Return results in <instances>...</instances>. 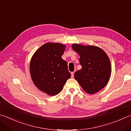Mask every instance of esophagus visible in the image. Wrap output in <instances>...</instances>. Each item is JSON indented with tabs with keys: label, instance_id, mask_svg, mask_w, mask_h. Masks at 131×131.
Here are the masks:
<instances>
[{
	"label": "esophagus",
	"instance_id": "esophagus-1",
	"mask_svg": "<svg viewBox=\"0 0 131 131\" xmlns=\"http://www.w3.org/2000/svg\"><path fill=\"white\" fill-rule=\"evenodd\" d=\"M71 77H72V78H74V72H71Z\"/></svg>",
	"mask_w": 131,
	"mask_h": 131
}]
</instances>
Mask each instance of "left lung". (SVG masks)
<instances>
[{
    "label": "left lung",
    "mask_w": 131,
    "mask_h": 131,
    "mask_svg": "<svg viewBox=\"0 0 131 131\" xmlns=\"http://www.w3.org/2000/svg\"><path fill=\"white\" fill-rule=\"evenodd\" d=\"M73 49L80 56L81 70L74 74V78L87 93L94 94L104 88L111 74L110 60L103 50L98 47L72 45Z\"/></svg>",
    "instance_id": "8db88e82"
}]
</instances>
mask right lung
<instances>
[{"label":"right lung","instance_id":"right-lung-1","mask_svg":"<svg viewBox=\"0 0 131 131\" xmlns=\"http://www.w3.org/2000/svg\"><path fill=\"white\" fill-rule=\"evenodd\" d=\"M65 46L48 42L41 46L32 56L30 73L35 86L49 95L54 96L62 91L71 74L68 63L61 57Z\"/></svg>","mask_w":131,"mask_h":131}]
</instances>
